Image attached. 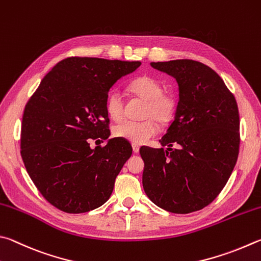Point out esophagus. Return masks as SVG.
Wrapping results in <instances>:
<instances>
[{"mask_svg":"<svg viewBox=\"0 0 261 261\" xmlns=\"http://www.w3.org/2000/svg\"><path fill=\"white\" fill-rule=\"evenodd\" d=\"M132 147H133V152L134 153H138L140 151V147H139L138 144H133V145H132Z\"/></svg>","mask_w":261,"mask_h":261,"instance_id":"34e87169","label":"esophagus"}]
</instances>
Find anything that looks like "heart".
<instances>
[{
    "instance_id": "b5f03b06",
    "label": "heart",
    "mask_w": 261,
    "mask_h": 261,
    "mask_svg": "<svg viewBox=\"0 0 261 261\" xmlns=\"http://www.w3.org/2000/svg\"><path fill=\"white\" fill-rule=\"evenodd\" d=\"M128 89L132 94L145 100L143 117L148 118L143 121L126 120L113 128V134L119 139L129 141L134 144H143L157 133L156 120L164 125L174 117L177 99L170 91H163L162 82L150 75H141L129 84ZM105 110L109 117L114 121H119L125 114V103L121 94L113 90L109 94L105 102Z\"/></svg>"
}]
</instances>
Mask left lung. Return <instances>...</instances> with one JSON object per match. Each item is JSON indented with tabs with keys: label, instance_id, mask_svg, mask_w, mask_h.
I'll use <instances>...</instances> for the list:
<instances>
[{
	"label": "left lung",
	"instance_id": "left-lung-1",
	"mask_svg": "<svg viewBox=\"0 0 261 261\" xmlns=\"http://www.w3.org/2000/svg\"><path fill=\"white\" fill-rule=\"evenodd\" d=\"M150 65L175 77L179 103L161 140L168 148L140 149L143 189L151 202L168 212L198 211L221 193L237 162L236 99L218 73L200 62L176 59Z\"/></svg>",
	"mask_w": 261,
	"mask_h": 261
}]
</instances>
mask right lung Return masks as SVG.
<instances>
[{"instance_id": "1", "label": "right lung", "mask_w": 261, "mask_h": 261, "mask_svg": "<svg viewBox=\"0 0 261 261\" xmlns=\"http://www.w3.org/2000/svg\"><path fill=\"white\" fill-rule=\"evenodd\" d=\"M141 62L68 57L53 67L22 114L20 153L41 195L66 213H85L110 198L116 177L132 156L127 141L110 136L105 102L120 77ZM99 141V140H98Z\"/></svg>"}]
</instances>
